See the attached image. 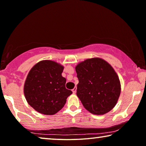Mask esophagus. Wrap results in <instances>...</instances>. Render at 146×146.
I'll return each mask as SVG.
<instances>
[{
  "mask_svg": "<svg viewBox=\"0 0 146 146\" xmlns=\"http://www.w3.org/2000/svg\"><path fill=\"white\" fill-rule=\"evenodd\" d=\"M76 90H77V87H75L72 90V92L74 93V94H75V93L76 92Z\"/></svg>",
  "mask_w": 146,
  "mask_h": 146,
  "instance_id": "esophagus-1",
  "label": "esophagus"
}]
</instances>
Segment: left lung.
I'll return each mask as SVG.
<instances>
[{
    "label": "left lung",
    "mask_w": 146,
    "mask_h": 146,
    "mask_svg": "<svg viewBox=\"0 0 146 146\" xmlns=\"http://www.w3.org/2000/svg\"><path fill=\"white\" fill-rule=\"evenodd\" d=\"M78 97L90 113L102 115L113 109L121 92L118 76L111 64L100 57L87 59L76 66Z\"/></svg>",
    "instance_id": "obj_1"
}]
</instances>
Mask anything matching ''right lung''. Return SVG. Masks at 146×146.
<instances>
[{"mask_svg": "<svg viewBox=\"0 0 146 146\" xmlns=\"http://www.w3.org/2000/svg\"><path fill=\"white\" fill-rule=\"evenodd\" d=\"M64 66L51 60H42L35 64L28 74L24 85V94L28 104L38 113L54 115L64 107L72 92L65 87L62 76Z\"/></svg>", "mask_w": 146, "mask_h": 146, "instance_id": "obj_1", "label": "right lung"}]
</instances>
